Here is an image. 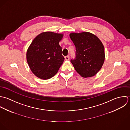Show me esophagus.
Returning <instances> with one entry per match:
<instances>
[{
	"instance_id": "34e87169",
	"label": "esophagus",
	"mask_w": 130,
	"mask_h": 130,
	"mask_svg": "<svg viewBox=\"0 0 130 130\" xmlns=\"http://www.w3.org/2000/svg\"><path fill=\"white\" fill-rule=\"evenodd\" d=\"M65 59L66 60H69V56H65Z\"/></svg>"
}]
</instances>
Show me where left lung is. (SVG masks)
Here are the masks:
<instances>
[{
	"label": "left lung",
	"instance_id": "left-lung-1",
	"mask_svg": "<svg viewBox=\"0 0 130 130\" xmlns=\"http://www.w3.org/2000/svg\"><path fill=\"white\" fill-rule=\"evenodd\" d=\"M70 37L76 48V57L70 60L75 70L83 77L94 76L102 68L104 61L102 42L88 32L71 33Z\"/></svg>",
	"mask_w": 130,
	"mask_h": 130
}]
</instances>
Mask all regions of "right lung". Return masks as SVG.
Here are the masks:
<instances>
[{
	"instance_id": "add662e5",
	"label": "right lung",
	"mask_w": 130,
	"mask_h": 130,
	"mask_svg": "<svg viewBox=\"0 0 130 130\" xmlns=\"http://www.w3.org/2000/svg\"><path fill=\"white\" fill-rule=\"evenodd\" d=\"M63 35L51 31L37 36L26 52V60L32 72L42 79L52 78L65 59L59 45Z\"/></svg>"
}]
</instances>
